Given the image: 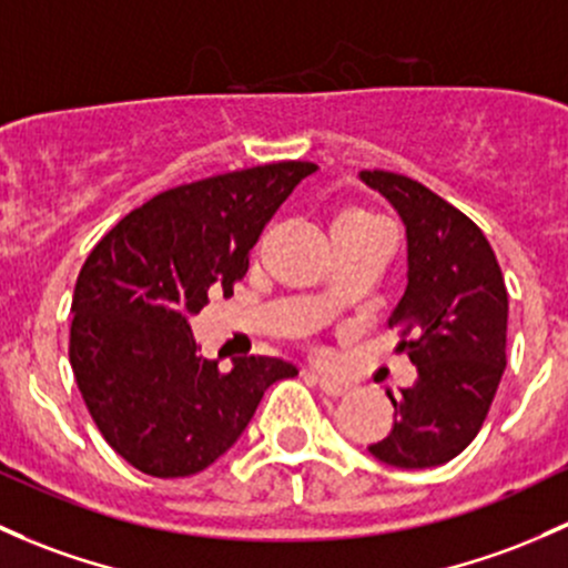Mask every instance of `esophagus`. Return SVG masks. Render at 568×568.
I'll return each instance as SVG.
<instances>
[{
	"instance_id": "esophagus-1",
	"label": "esophagus",
	"mask_w": 568,
	"mask_h": 568,
	"mask_svg": "<svg viewBox=\"0 0 568 568\" xmlns=\"http://www.w3.org/2000/svg\"><path fill=\"white\" fill-rule=\"evenodd\" d=\"M310 378L315 381V386H318L321 392L329 394V397H345V394L351 392V384L343 378H334V375H324V373H313Z\"/></svg>"
}]
</instances>
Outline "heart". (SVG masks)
I'll list each match as a JSON object with an SVG mask.
<instances>
[{"instance_id":"obj_1","label":"heart","mask_w":568,"mask_h":568,"mask_svg":"<svg viewBox=\"0 0 568 568\" xmlns=\"http://www.w3.org/2000/svg\"><path fill=\"white\" fill-rule=\"evenodd\" d=\"M348 214H367V212H348ZM369 217H373V214H369Z\"/></svg>"}]
</instances>
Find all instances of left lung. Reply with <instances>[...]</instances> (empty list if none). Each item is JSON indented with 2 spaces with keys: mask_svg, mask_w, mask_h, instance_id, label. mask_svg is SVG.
I'll return each mask as SVG.
<instances>
[{
  "mask_svg": "<svg viewBox=\"0 0 568 568\" xmlns=\"http://www.w3.org/2000/svg\"><path fill=\"white\" fill-rule=\"evenodd\" d=\"M399 214L408 242V285L389 315L416 384L399 389L394 425L369 455L394 468H435L476 438L506 367L504 274L474 220L425 184L389 171H359Z\"/></svg>",
  "mask_w": 568,
  "mask_h": 568,
  "instance_id": "1",
  "label": "left lung"
}]
</instances>
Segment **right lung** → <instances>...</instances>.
<instances>
[{
    "label": "right lung",
    "instance_id": "add662e5",
    "mask_svg": "<svg viewBox=\"0 0 568 568\" xmlns=\"http://www.w3.org/2000/svg\"><path fill=\"white\" fill-rule=\"evenodd\" d=\"M318 165L272 163L154 195L98 242L73 291L70 364L116 455L158 479L193 476L242 438L291 362L250 356L220 369L199 354L190 318L234 294L247 253Z\"/></svg>",
    "mask_w": 568,
    "mask_h": 568
}]
</instances>
